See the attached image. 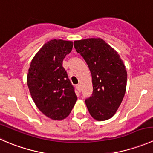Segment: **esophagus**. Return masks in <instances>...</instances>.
Segmentation results:
<instances>
[{
    "label": "esophagus",
    "instance_id": "34e87169",
    "mask_svg": "<svg viewBox=\"0 0 153 153\" xmlns=\"http://www.w3.org/2000/svg\"><path fill=\"white\" fill-rule=\"evenodd\" d=\"M76 88L78 91H81V85L80 84H77L76 85Z\"/></svg>",
    "mask_w": 153,
    "mask_h": 153
}]
</instances>
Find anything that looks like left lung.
Instances as JSON below:
<instances>
[{"label":"left lung","mask_w":153,"mask_h":153,"mask_svg":"<svg viewBox=\"0 0 153 153\" xmlns=\"http://www.w3.org/2000/svg\"><path fill=\"white\" fill-rule=\"evenodd\" d=\"M74 47L92 75L93 91L85 100L87 109L96 120H107L115 114L125 96L126 66L119 54L100 38L76 40Z\"/></svg>","instance_id":"8db88e82"}]
</instances>
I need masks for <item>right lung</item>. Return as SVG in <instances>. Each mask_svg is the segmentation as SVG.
<instances>
[{"label":"right lung","instance_id":"add662e5","mask_svg":"<svg viewBox=\"0 0 153 153\" xmlns=\"http://www.w3.org/2000/svg\"><path fill=\"white\" fill-rule=\"evenodd\" d=\"M72 46L71 41H48L36 54L28 69L27 82L34 103L54 120L67 117L77 101L73 86L62 66Z\"/></svg>","mask_w":153,"mask_h":153}]
</instances>
